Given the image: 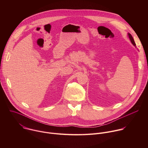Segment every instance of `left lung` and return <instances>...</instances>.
Here are the masks:
<instances>
[{
	"instance_id": "left-lung-1",
	"label": "left lung",
	"mask_w": 148,
	"mask_h": 148,
	"mask_svg": "<svg viewBox=\"0 0 148 148\" xmlns=\"http://www.w3.org/2000/svg\"><path fill=\"white\" fill-rule=\"evenodd\" d=\"M128 37H129V38H130V40H131V43H132V45H134V46H136V44H135V41H134V38H133V37H132V35L130 34V33H128Z\"/></svg>"
}]
</instances>
